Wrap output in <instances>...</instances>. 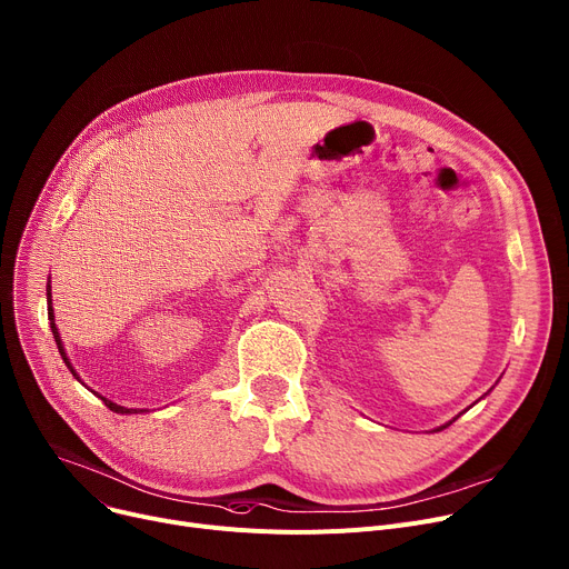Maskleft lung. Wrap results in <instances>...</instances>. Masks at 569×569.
I'll return each instance as SVG.
<instances>
[{
    "mask_svg": "<svg viewBox=\"0 0 569 569\" xmlns=\"http://www.w3.org/2000/svg\"><path fill=\"white\" fill-rule=\"evenodd\" d=\"M446 426H448V423H446ZM446 426H441V428H439V430H443V428H446Z\"/></svg>",
    "mask_w": 569,
    "mask_h": 569,
    "instance_id": "left-lung-1",
    "label": "left lung"
}]
</instances>
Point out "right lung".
Listing matches in <instances>:
<instances>
[{"label":"right lung","mask_w":569,"mask_h":569,"mask_svg":"<svg viewBox=\"0 0 569 569\" xmlns=\"http://www.w3.org/2000/svg\"><path fill=\"white\" fill-rule=\"evenodd\" d=\"M50 295V292H48ZM50 327H52V333H54V340H57V348H59V352H61V357H63V361H66V366L70 368V372L78 377V372L72 370V366H70V361L66 359V352H63V348H61V340H59V331H57V327H54V316H52V307H50ZM80 380V377H78ZM111 411H117V413H130V411H137V409H126V407H121V405H117V402H111V400H107V398H102V396H98ZM139 411H143V409H139Z\"/></svg>","instance_id":"right-lung-1"}]
</instances>
